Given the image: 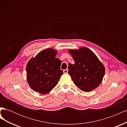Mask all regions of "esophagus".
<instances>
[{"label": "esophagus", "mask_w": 127, "mask_h": 127, "mask_svg": "<svg viewBox=\"0 0 127 127\" xmlns=\"http://www.w3.org/2000/svg\"><path fill=\"white\" fill-rule=\"evenodd\" d=\"M63 72H64V74H67L68 72V69H64V70H63Z\"/></svg>", "instance_id": "esophagus-1"}]
</instances>
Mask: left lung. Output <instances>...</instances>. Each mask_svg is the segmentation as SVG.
<instances>
[{
    "label": "left lung",
    "mask_w": 127,
    "mask_h": 127,
    "mask_svg": "<svg viewBox=\"0 0 127 127\" xmlns=\"http://www.w3.org/2000/svg\"><path fill=\"white\" fill-rule=\"evenodd\" d=\"M75 64H69L68 73L75 85L88 92L97 88L105 74V68L90 49L85 47L69 51Z\"/></svg>",
    "instance_id": "obj_1"
}]
</instances>
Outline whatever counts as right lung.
Wrapping results in <instances>:
<instances>
[{"instance_id": "obj_1", "label": "right lung", "mask_w": 127, "mask_h": 127, "mask_svg": "<svg viewBox=\"0 0 127 127\" xmlns=\"http://www.w3.org/2000/svg\"><path fill=\"white\" fill-rule=\"evenodd\" d=\"M57 53L52 49H44L27 64V80L33 91L47 94L58 83L63 71L60 70L61 61L56 58Z\"/></svg>"}]
</instances>
